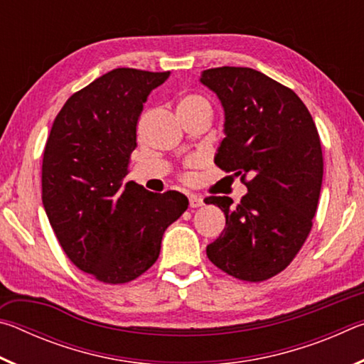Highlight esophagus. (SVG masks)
<instances>
[{
	"mask_svg": "<svg viewBox=\"0 0 364 364\" xmlns=\"http://www.w3.org/2000/svg\"><path fill=\"white\" fill-rule=\"evenodd\" d=\"M202 205H204V199H202L200 196H189V207L197 208Z\"/></svg>",
	"mask_w": 364,
	"mask_h": 364,
	"instance_id": "obj_1",
	"label": "esophagus"
}]
</instances>
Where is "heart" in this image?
<instances>
[{"instance_id":"obj_1","label":"heart","mask_w":364,"mask_h":364,"mask_svg":"<svg viewBox=\"0 0 364 364\" xmlns=\"http://www.w3.org/2000/svg\"><path fill=\"white\" fill-rule=\"evenodd\" d=\"M194 110H210V104L197 95H186L178 101V112H194Z\"/></svg>"}]
</instances>
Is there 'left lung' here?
I'll return each instance as SVG.
<instances>
[{"label":"left lung","instance_id":"obj_1","mask_svg":"<svg viewBox=\"0 0 364 364\" xmlns=\"http://www.w3.org/2000/svg\"><path fill=\"white\" fill-rule=\"evenodd\" d=\"M199 82L225 112L215 164L249 176L237 205L226 196L204 200L226 217L207 257L237 279H269L297 255L316 213L323 152L315 122L292 90L249 67L208 69Z\"/></svg>","mask_w":364,"mask_h":364}]
</instances>
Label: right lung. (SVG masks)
<instances>
[{
    "label": "right lung",
    "mask_w": 364,
    "mask_h": 364,
    "mask_svg": "<svg viewBox=\"0 0 364 364\" xmlns=\"http://www.w3.org/2000/svg\"><path fill=\"white\" fill-rule=\"evenodd\" d=\"M170 72L114 69L72 95L43 154V205L72 263L106 284L149 269L164 232L186 212L178 191L151 193L130 173L136 123Z\"/></svg>",
    "instance_id": "obj_1"
}]
</instances>
